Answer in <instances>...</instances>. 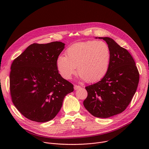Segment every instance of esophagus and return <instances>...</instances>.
<instances>
[{"instance_id": "esophagus-1", "label": "esophagus", "mask_w": 149, "mask_h": 149, "mask_svg": "<svg viewBox=\"0 0 149 149\" xmlns=\"http://www.w3.org/2000/svg\"><path fill=\"white\" fill-rule=\"evenodd\" d=\"M74 90H77L81 88V87L79 86H77V85H74Z\"/></svg>"}]
</instances>
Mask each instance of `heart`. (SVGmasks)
<instances>
[{"label": "heart", "instance_id": "obj_1", "mask_svg": "<svg viewBox=\"0 0 149 149\" xmlns=\"http://www.w3.org/2000/svg\"><path fill=\"white\" fill-rule=\"evenodd\" d=\"M65 55L56 59L57 68L61 76L70 79L78 71L81 80L95 82L107 74L111 59L108 44L104 41L78 42L70 45Z\"/></svg>", "mask_w": 149, "mask_h": 149}]
</instances>
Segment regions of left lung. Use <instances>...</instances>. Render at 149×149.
I'll use <instances>...</instances> for the list:
<instances>
[{"label":"left lung","mask_w":149,"mask_h":149,"mask_svg":"<svg viewBox=\"0 0 149 149\" xmlns=\"http://www.w3.org/2000/svg\"><path fill=\"white\" fill-rule=\"evenodd\" d=\"M104 40L110 48L111 59L108 71L98 82L86 87L88 93L83 102L93 116L109 118L124 111L137 88L139 73L135 62L127 49L111 38L95 37Z\"/></svg>","instance_id":"left-lung-1"}]
</instances>
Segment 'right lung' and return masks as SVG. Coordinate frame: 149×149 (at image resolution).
<instances>
[{
  "label": "right lung",
  "mask_w": 149,
  "mask_h": 149,
  "mask_svg": "<svg viewBox=\"0 0 149 149\" xmlns=\"http://www.w3.org/2000/svg\"><path fill=\"white\" fill-rule=\"evenodd\" d=\"M61 42L29 45L12 62L10 92L12 102L26 118L44 123L59 111L74 86L59 74L56 59L65 48Z\"/></svg>",
  "instance_id": "1"
}]
</instances>
